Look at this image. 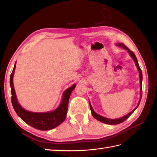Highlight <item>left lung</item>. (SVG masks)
<instances>
[{
    "label": "left lung",
    "instance_id": "obj_1",
    "mask_svg": "<svg viewBox=\"0 0 157 157\" xmlns=\"http://www.w3.org/2000/svg\"><path fill=\"white\" fill-rule=\"evenodd\" d=\"M117 45L119 46H121V47H122L123 48L126 50L128 52V53H129V54L130 55V56L133 58V59H134V62H135V63H136V67H137V69H138V71H139V73H140V95H141V98H140V101H139V102H138V105H137V107L134 109V110H133L132 111H131L130 113H128V115L124 116L123 117H121V118H117V119H109V118H105V117H102V116H101V115H98V114H97L96 112H95V111H94V109H93V108H92V105H91V104H90V101H89L90 107V110H91L92 116H93L95 118H96V119H97L98 121H100V122H101L105 123V124H120V123H122V122H124V121H126V120L127 119V118H128V117H129L134 112V111L137 108V107H138L139 104H140V101H141V96H142V78H143V77H142L141 70V69H140V67L138 62H137V58H136V55L134 54V52H133L132 51H131L129 48H128L127 46H126L123 43H118V44H117Z\"/></svg>",
    "mask_w": 157,
    "mask_h": 157
}]
</instances>
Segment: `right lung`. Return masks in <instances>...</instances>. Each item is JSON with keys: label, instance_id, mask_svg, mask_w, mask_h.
I'll use <instances>...</instances> for the list:
<instances>
[{"label": "right lung", "instance_id": "add662e5", "mask_svg": "<svg viewBox=\"0 0 157 157\" xmlns=\"http://www.w3.org/2000/svg\"><path fill=\"white\" fill-rule=\"evenodd\" d=\"M16 63L10 75V84L12 92V104L18 117L27 124L39 130H50L59 126L64 121L67 116L69 98L71 92L76 86L75 84L63 92L62 100L56 110L46 113H33L26 111L19 104L13 87V77Z\"/></svg>", "mask_w": 157, "mask_h": 157}]
</instances>
